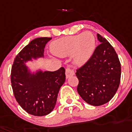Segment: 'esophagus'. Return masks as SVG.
<instances>
[{"mask_svg":"<svg viewBox=\"0 0 132 132\" xmlns=\"http://www.w3.org/2000/svg\"><path fill=\"white\" fill-rule=\"evenodd\" d=\"M75 72L73 70H72L70 68H67L66 69V78H68L69 77L75 75Z\"/></svg>","mask_w":132,"mask_h":132,"instance_id":"obj_1","label":"esophagus"}]
</instances>
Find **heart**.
<instances>
[{"label":"heart","mask_w":132,"mask_h":132,"mask_svg":"<svg viewBox=\"0 0 132 132\" xmlns=\"http://www.w3.org/2000/svg\"><path fill=\"white\" fill-rule=\"evenodd\" d=\"M96 40L93 34L85 31L79 35L60 39L52 45V52L61 57L72 56L73 62L82 66L90 59L95 49Z\"/></svg>","instance_id":"b5f03b06"}]
</instances>
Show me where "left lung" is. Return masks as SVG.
<instances>
[{"label": "left lung", "mask_w": 132, "mask_h": 132, "mask_svg": "<svg viewBox=\"0 0 132 132\" xmlns=\"http://www.w3.org/2000/svg\"><path fill=\"white\" fill-rule=\"evenodd\" d=\"M100 44L92 57L77 70V91L89 105L100 106L113 97L119 88L121 64L117 53L105 38L97 34Z\"/></svg>", "instance_id": "obj_1"}]
</instances>
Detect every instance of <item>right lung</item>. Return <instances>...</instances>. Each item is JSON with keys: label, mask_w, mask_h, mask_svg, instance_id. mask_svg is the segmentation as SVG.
I'll use <instances>...</instances> for the list:
<instances>
[{"label": "right lung", "mask_w": 132, "mask_h": 132, "mask_svg": "<svg viewBox=\"0 0 132 132\" xmlns=\"http://www.w3.org/2000/svg\"><path fill=\"white\" fill-rule=\"evenodd\" d=\"M50 37H38L27 45L16 57L11 69L12 88L16 101L28 113L44 116L50 113L60 88L66 80L63 67L56 71L31 69L27 63L44 57V48Z\"/></svg>", "instance_id": "obj_1"}]
</instances>
